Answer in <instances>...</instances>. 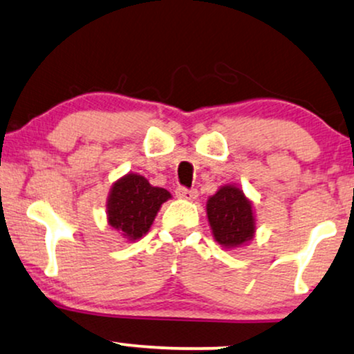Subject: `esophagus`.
Wrapping results in <instances>:
<instances>
[{
  "mask_svg": "<svg viewBox=\"0 0 354 354\" xmlns=\"http://www.w3.org/2000/svg\"><path fill=\"white\" fill-rule=\"evenodd\" d=\"M176 196L180 199H186V201H194L198 198V191L196 189H188V188H178Z\"/></svg>",
  "mask_w": 354,
  "mask_h": 354,
  "instance_id": "esophagus-1",
  "label": "esophagus"
}]
</instances>
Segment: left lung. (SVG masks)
<instances>
[{"label":"left lung","instance_id":"left-lung-1","mask_svg":"<svg viewBox=\"0 0 354 354\" xmlns=\"http://www.w3.org/2000/svg\"><path fill=\"white\" fill-rule=\"evenodd\" d=\"M206 216L212 237L224 249H239L255 237L252 201L239 186L224 185L209 196Z\"/></svg>","mask_w":354,"mask_h":354}]
</instances>
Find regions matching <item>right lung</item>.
<instances>
[{"label":"right lung","instance_id":"add662e5","mask_svg":"<svg viewBox=\"0 0 354 354\" xmlns=\"http://www.w3.org/2000/svg\"><path fill=\"white\" fill-rule=\"evenodd\" d=\"M168 199H171L169 191L151 186L142 174L129 173L118 178L109 191L107 223L127 242L140 241Z\"/></svg>","mask_w":354,"mask_h":354}]
</instances>
